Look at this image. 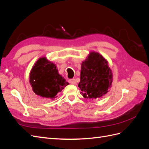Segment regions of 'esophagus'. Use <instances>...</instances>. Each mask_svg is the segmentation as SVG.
<instances>
[{"instance_id":"esophagus-1","label":"esophagus","mask_w":149,"mask_h":149,"mask_svg":"<svg viewBox=\"0 0 149 149\" xmlns=\"http://www.w3.org/2000/svg\"><path fill=\"white\" fill-rule=\"evenodd\" d=\"M68 81L71 84H76V81L75 79H71Z\"/></svg>"}]
</instances>
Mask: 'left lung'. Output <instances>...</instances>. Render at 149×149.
I'll return each instance as SVG.
<instances>
[{
    "label": "left lung",
    "instance_id": "obj_1",
    "mask_svg": "<svg viewBox=\"0 0 149 149\" xmlns=\"http://www.w3.org/2000/svg\"><path fill=\"white\" fill-rule=\"evenodd\" d=\"M113 75L108 61L100 53L91 52L81 63L78 87L85 99L101 98L111 88Z\"/></svg>",
    "mask_w": 149,
    "mask_h": 149
}]
</instances>
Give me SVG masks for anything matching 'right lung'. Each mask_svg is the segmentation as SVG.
Masks as SVG:
<instances>
[{"label": "right lung", "instance_id": "1", "mask_svg": "<svg viewBox=\"0 0 149 149\" xmlns=\"http://www.w3.org/2000/svg\"><path fill=\"white\" fill-rule=\"evenodd\" d=\"M30 83L33 91L38 96L53 100L57 94L69 83L58 73L55 64L46 57L36 61L30 73Z\"/></svg>", "mask_w": 149, "mask_h": 149}]
</instances>
